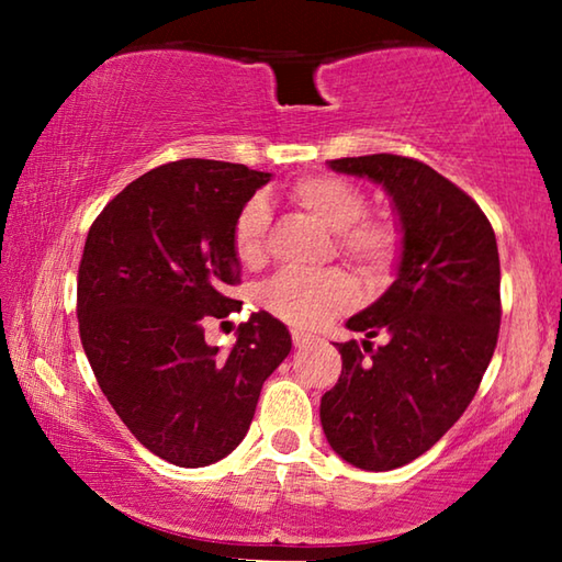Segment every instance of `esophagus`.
Wrapping results in <instances>:
<instances>
[{"instance_id":"obj_1","label":"esophagus","mask_w":562,"mask_h":562,"mask_svg":"<svg viewBox=\"0 0 562 562\" xmlns=\"http://www.w3.org/2000/svg\"><path fill=\"white\" fill-rule=\"evenodd\" d=\"M312 339H315V337H310L307 331H300V329H294V331H292V341H294V347H307Z\"/></svg>"}]
</instances>
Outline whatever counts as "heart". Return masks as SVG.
Here are the masks:
<instances>
[{"mask_svg":"<svg viewBox=\"0 0 562 562\" xmlns=\"http://www.w3.org/2000/svg\"><path fill=\"white\" fill-rule=\"evenodd\" d=\"M290 201L335 233V252L369 282L384 280L402 252V225L389 213H364L361 190L337 176H304L288 190ZM233 252L245 268H258L268 252V207L260 198L235 215ZM265 310L294 327H319L355 302V288L337 270L284 272L260 292Z\"/></svg>","mask_w":562,"mask_h":562,"instance_id":"heart-1","label":"heart"}]
</instances>
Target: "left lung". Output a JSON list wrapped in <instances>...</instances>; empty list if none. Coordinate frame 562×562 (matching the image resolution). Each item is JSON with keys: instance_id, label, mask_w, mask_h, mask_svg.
I'll list each match as a JSON object with an SVG mask.
<instances>
[{"instance_id": "left-lung-1", "label": "left lung", "mask_w": 562, "mask_h": 562, "mask_svg": "<svg viewBox=\"0 0 562 562\" xmlns=\"http://www.w3.org/2000/svg\"><path fill=\"white\" fill-rule=\"evenodd\" d=\"M392 198L402 225L396 280L347 327L367 339L337 345L341 374L322 396L331 449L364 471L418 459L459 422L479 392L501 327V262L488 217L422 160L374 154L327 160ZM387 341L374 350L369 338Z\"/></svg>"}]
</instances>
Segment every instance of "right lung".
Segmentation results:
<instances>
[{"label":"right lung","mask_w":562,"mask_h":562,"mask_svg":"<svg viewBox=\"0 0 562 562\" xmlns=\"http://www.w3.org/2000/svg\"><path fill=\"white\" fill-rule=\"evenodd\" d=\"M270 173L186 158L133 180L93 221L79 265V335L103 396L168 463L201 469L245 439L260 389L290 355L288 327L255 312L231 351L205 341L240 282L235 215Z\"/></svg>","instance_id":"right-lung-1"}]
</instances>
